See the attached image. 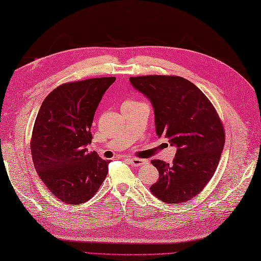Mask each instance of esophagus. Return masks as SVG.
<instances>
[{"label": "esophagus", "mask_w": 261, "mask_h": 261, "mask_svg": "<svg viewBox=\"0 0 261 261\" xmlns=\"http://www.w3.org/2000/svg\"><path fill=\"white\" fill-rule=\"evenodd\" d=\"M128 161L130 162V165L133 167H142V166H145L149 164V161L145 160V159H140V158H128Z\"/></svg>", "instance_id": "34e87169"}]
</instances>
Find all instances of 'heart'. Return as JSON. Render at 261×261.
Instances as JSON below:
<instances>
[{
    "label": "heart",
    "mask_w": 261,
    "mask_h": 261,
    "mask_svg": "<svg viewBox=\"0 0 261 261\" xmlns=\"http://www.w3.org/2000/svg\"><path fill=\"white\" fill-rule=\"evenodd\" d=\"M137 103H140L139 101H135V100H127L124 102V105H122V107L124 106H134V105H137Z\"/></svg>",
    "instance_id": "b5f03b06"
}]
</instances>
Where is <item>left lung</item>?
I'll return each mask as SVG.
<instances>
[{"mask_svg": "<svg viewBox=\"0 0 261 261\" xmlns=\"http://www.w3.org/2000/svg\"><path fill=\"white\" fill-rule=\"evenodd\" d=\"M154 109L155 132L177 146L173 165L154 159L159 179L150 190L166 203L188 202L213 178L225 144L223 121L193 83L179 76L130 77Z\"/></svg>", "mask_w": 261, "mask_h": 261, "instance_id": "1", "label": "left lung"}]
</instances>
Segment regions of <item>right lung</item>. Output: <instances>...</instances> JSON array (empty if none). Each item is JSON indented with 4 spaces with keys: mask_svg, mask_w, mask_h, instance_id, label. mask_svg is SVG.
<instances>
[{
    "mask_svg": "<svg viewBox=\"0 0 261 261\" xmlns=\"http://www.w3.org/2000/svg\"><path fill=\"white\" fill-rule=\"evenodd\" d=\"M116 77L65 83L43 101L32 133L35 169L48 191L67 204L90 200L102 185L110 160L88 152L91 126L102 95Z\"/></svg>",
    "mask_w": 261,
    "mask_h": 261,
    "instance_id": "add662e5",
    "label": "right lung"
}]
</instances>
